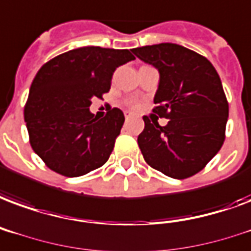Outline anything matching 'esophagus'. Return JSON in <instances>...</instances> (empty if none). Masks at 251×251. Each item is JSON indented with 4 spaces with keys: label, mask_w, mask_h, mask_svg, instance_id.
Returning a JSON list of instances; mask_svg holds the SVG:
<instances>
[{
    "label": "esophagus",
    "mask_w": 251,
    "mask_h": 251,
    "mask_svg": "<svg viewBox=\"0 0 251 251\" xmlns=\"http://www.w3.org/2000/svg\"><path fill=\"white\" fill-rule=\"evenodd\" d=\"M124 116H126V120H128L129 118H132V114H131V112H128V111H126V112H124Z\"/></svg>",
    "instance_id": "esophagus-1"
}]
</instances>
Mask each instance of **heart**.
<instances>
[{
	"instance_id": "obj_1",
	"label": "heart",
	"mask_w": 251,
	"mask_h": 251,
	"mask_svg": "<svg viewBox=\"0 0 251 251\" xmlns=\"http://www.w3.org/2000/svg\"><path fill=\"white\" fill-rule=\"evenodd\" d=\"M131 105H132V107H136V103H133V101H131Z\"/></svg>"
}]
</instances>
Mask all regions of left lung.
Masks as SVG:
<instances>
[{"label":"left lung","instance_id":"8db88e82","mask_svg":"<svg viewBox=\"0 0 251 251\" xmlns=\"http://www.w3.org/2000/svg\"><path fill=\"white\" fill-rule=\"evenodd\" d=\"M159 70L153 112L169 119L159 126L144 116L137 137L143 157L152 168L173 178L199 173L221 150L229 104L217 71L205 56L176 43L132 49Z\"/></svg>","mask_w":251,"mask_h":251}]
</instances>
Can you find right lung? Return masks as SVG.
I'll use <instances>...</instances> for the list:
<instances>
[{
	"instance_id": "right-lung-1",
	"label": "right lung",
	"mask_w": 251,
	"mask_h": 251,
	"mask_svg": "<svg viewBox=\"0 0 251 251\" xmlns=\"http://www.w3.org/2000/svg\"><path fill=\"white\" fill-rule=\"evenodd\" d=\"M124 49L79 47L52 58L35 75L25 105L30 146L49 168L78 177L110 157L124 123L119 108L103 119L90 112L91 99L110 91L116 67L133 61Z\"/></svg>"
}]
</instances>
